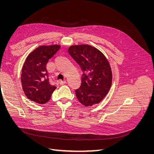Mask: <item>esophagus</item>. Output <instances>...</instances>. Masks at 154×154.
Masks as SVG:
<instances>
[{"mask_svg":"<svg viewBox=\"0 0 154 154\" xmlns=\"http://www.w3.org/2000/svg\"><path fill=\"white\" fill-rule=\"evenodd\" d=\"M59 83H60V85H64V84H66V80H64V81L60 80V81H59Z\"/></svg>","mask_w":154,"mask_h":154,"instance_id":"34e87169","label":"esophagus"}]
</instances>
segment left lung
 Listing matches in <instances>:
<instances>
[{"instance_id": "left-lung-1", "label": "left lung", "mask_w": 154, "mask_h": 154, "mask_svg": "<svg viewBox=\"0 0 154 154\" xmlns=\"http://www.w3.org/2000/svg\"><path fill=\"white\" fill-rule=\"evenodd\" d=\"M68 52L83 71L81 86L75 91L78 101L85 106L99 103L109 91L112 81L111 67L105 56L86 44L70 46Z\"/></svg>"}]
</instances>
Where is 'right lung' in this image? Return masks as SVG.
Returning <instances> with one entry per match:
<instances>
[{
  "label": "right lung",
  "mask_w": 154,
  "mask_h": 154,
  "mask_svg": "<svg viewBox=\"0 0 154 154\" xmlns=\"http://www.w3.org/2000/svg\"><path fill=\"white\" fill-rule=\"evenodd\" d=\"M60 45H40L27 56L22 67L21 83L25 95L39 104L47 103L56 89L50 84L46 69L49 60L60 49Z\"/></svg>",
  "instance_id": "right-lung-1"
}]
</instances>
